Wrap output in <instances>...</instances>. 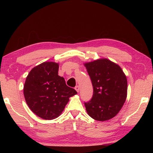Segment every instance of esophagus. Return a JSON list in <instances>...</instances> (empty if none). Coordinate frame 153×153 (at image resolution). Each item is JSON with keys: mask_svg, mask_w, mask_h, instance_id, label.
<instances>
[{"mask_svg": "<svg viewBox=\"0 0 153 153\" xmlns=\"http://www.w3.org/2000/svg\"><path fill=\"white\" fill-rule=\"evenodd\" d=\"M75 90L76 91V92H79V91H80V87L79 86H78V85H76V87H75Z\"/></svg>", "mask_w": 153, "mask_h": 153, "instance_id": "34e87169", "label": "esophagus"}]
</instances>
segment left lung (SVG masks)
Returning <instances> with one entry per match:
<instances>
[{
    "mask_svg": "<svg viewBox=\"0 0 153 153\" xmlns=\"http://www.w3.org/2000/svg\"><path fill=\"white\" fill-rule=\"evenodd\" d=\"M93 87V96L84 103L88 115L105 121L116 115L127 97V78L118 64L107 59L85 63Z\"/></svg>",
    "mask_w": 153,
    "mask_h": 153,
    "instance_id": "8db88e82",
    "label": "left lung"
}]
</instances>
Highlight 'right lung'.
Listing matches in <instances>:
<instances>
[{
    "mask_svg": "<svg viewBox=\"0 0 153 153\" xmlns=\"http://www.w3.org/2000/svg\"><path fill=\"white\" fill-rule=\"evenodd\" d=\"M59 64L45 62L31 69L24 87L27 105L38 117L52 120L59 117L76 91L58 75Z\"/></svg>",
    "mask_w": 153,
    "mask_h": 153,
    "instance_id": "1",
    "label": "right lung"
}]
</instances>
